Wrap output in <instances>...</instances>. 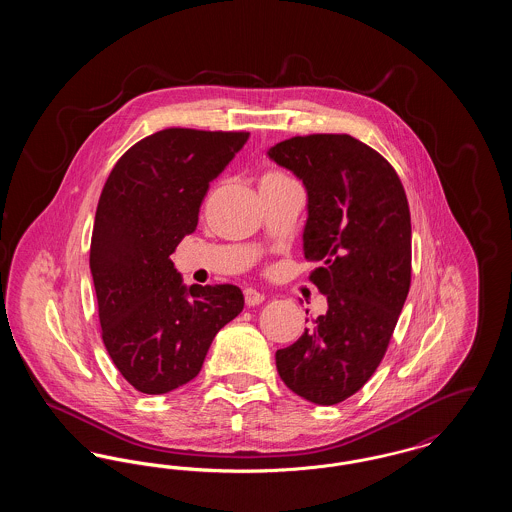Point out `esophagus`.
Returning a JSON list of instances; mask_svg holds the SVG:
<instances>
[{"label": "esophagus", "instance_id": "esophagus-1", "mask_svg": "<svg viewBox=\"0 0 512 512\" xmlns=\"http://www.w3.org/2000/svg\"><path fill=\"white\" fill-rule=\"evenodd\" d=\"M245 305L249 307H255V305H261L265 301V293L257 292L253 288H245L244 290Z\"/></svg>", "mask_w": 512, "mask_h": 512}]
</instances>
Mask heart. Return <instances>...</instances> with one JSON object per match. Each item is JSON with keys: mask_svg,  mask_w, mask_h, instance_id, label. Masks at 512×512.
<instances>
[{"mask_svg": "<svg viewBox=\"0 0 512 512\" xmlns=\"http://www.w3.org/2000/svg\"><path fill=\"white\" fill-rule=\"evenodd\" d=\"M284 180H292V178L282 171H268L261 176V184H265V182H284Z\"/></svg>", "mask_w": 512, "mask_h": 512, "instance_id": "heart-1", "label": "heart"}]
</instances>
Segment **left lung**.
<instances>
[{
	"label": "left lung",
	"mask_w": 512,
	"mask_h": 512,
	"mask_svg": "<svg viewBox=\"0 0 512 512\" xmlns=\"http://www.w3.org/2000/svg\"><path fill=\"white\" fill-rule=\"evenodd\" d=\"M307 190L303 253L328 311L276 351L284 384L317 405L361 390L390 345L411 288V213L390 163L349 134L295 136L268 149Z\"/></svg>",
	"instance_id": "1"
}]
</instances>
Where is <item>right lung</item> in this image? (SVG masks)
Segmentation results:
<instances>
[{
	"label": "right lung",
	"mask_w": 512,
	"mask_h": 512,
	"mask_svg": "<svg viewBox=\"0 0 512 512\" xmlns=\"http://www.w3.org/2000/svg\"><path fill=\"white\" fill-rule=\"evenodd\" d=\"M249 132L167 128L130 147L99 195L90 245L101 338L122 378L159 395L199 374L220 328L244 309L232 284L184 286L171 255L209 184Z\"/></svg>",
	"instance_id": "right-lung-1"
}]
</instances>
